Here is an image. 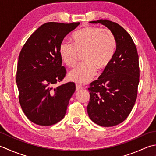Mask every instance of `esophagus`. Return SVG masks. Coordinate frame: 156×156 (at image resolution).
<instances>
[{"instance_id":"34e87169","label":"esophagus","mask_w":156,"mask_h":156,"mask_svg":"<svg viewBox=\"0 0 156 156\" xmlns=\"http://www.w3.org/2000/svg\"><path fill=\"white\" fill-rule=\"evenodd\" d=\"M82 85L78 84H76V91L80 90V89H82Z\"/></svg>"}]
</instances>
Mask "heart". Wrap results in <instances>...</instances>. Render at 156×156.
<instances>
[{
  "label": "heart",
  "mask_w": 156,
  "mask_h": 156,
  "mask_svg": "<svg viewBox=\"0 0 156 156\" xmlns=\"http://www.w3.org/2000/svg\"><path fill=\"white\" fill-rule=\"evenodd\" d=\"M74 43L63 41L59 45L61 59L67 66L72 68L83 55L84 63L70 71V80L87 84L97 75V69L103 72L110 66L116 51V39L111 31L101 27L87 26L73 35Z\"/></svg>",
  "instance_id": "1"
}]
</instances>
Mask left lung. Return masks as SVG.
<instances>
[{"label":"left lung","mask_w":156,"mask_h":156,"mask_svg":"<svg viewBox=\"0 0 156 156\" xmlns=\"http://www.w3.org/2000/svg\"><path fill=\"white\" fill-rule=\"evenodd\" d=\"M90 23H99L110 30L117 47L110 66L88 88L87 112L95 124L114 126L126 120L136 101L139 83L138 53L129 34L117 23L106 20Z\"/></svg>","instance_id":"1"}]
</instances>
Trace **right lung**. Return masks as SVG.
<instances>
[{
	"label": "right lung",
	"instance_id": "right-lung-1",
	"mask_svg": "<svg viewBox=\"0 0 156 156\" xmlns=\"http://www.w3.org/2000/svg\"><path fill=\"white\" fill-rule=\"evenodd\" d=\"M79 24H42L21 50L16 73L20 103L26 117L40 126H51L62 120L76 90L72 82L56 88L53 86L66 74L62 66L59 45Z\"/></svg>",
	"mask_w": 156,
	"mask_h": 156
}]
</instances>
